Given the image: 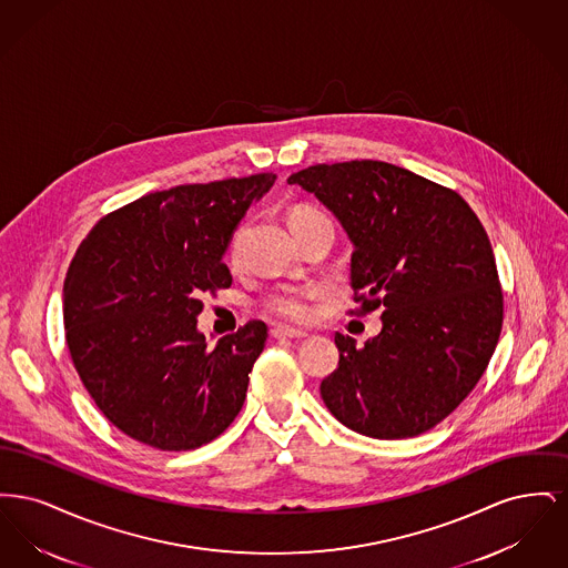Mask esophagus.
Listing matches in <instances>:
<instances>
[{
    "mask_svg": "<svg viewBox=\"0 0 568 568\" xmlns=\"http://www.w3.org/2000/svg\"><path fill=\"white\" fill-rule=\"evenodd\" d=\"M272 336H274V338H304V336H306V332H302V329H294V327L276 325V327H272Z\"/></svg>",
    "mask_w": 568,
    "mask_h": 568,
    "instance_id": "esophagus-1",
    "label": "esophagus"
}]
</instances>
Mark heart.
I'll return each instance as SVG.
<instances>
[{
	"mask_svg": "<svg viewBox=\"0 0 568 568\" xmlns=\"http://www.w3.org/2000/svg\"><path fill=\"white\" fill-rule=\"evenodd\" d=\"M315 216H322V213L313 209H296L290 215V227L300 225L304 221H311ZM244 230L239 227L232 236L230 243V257L236 262L241 257V246H243ZM315 296V290H283L278 294L271 296L266 302V311L285 322H306L311 317V297Z\"/></svg>",
	"mask_w": 568,
	"mask_h": 568,
	"instance_id": "heart-1",
	"label": "heart"
}]
</instances>
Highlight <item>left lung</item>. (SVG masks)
Listing matches in <instances>:
<instances>
[{
    "label": "left lung",
    "mask_w": 568,
    "mask_h": 568,
    "mask_svg": "<svg viewBox=\"0 0 568 568\" xmlns=\"http://www.w3.org/2000/svg\"><path fill=\"white\" fill-rule=\"evenodd\" d=\"M338 219L353 244L359 313L381 311L364 347L336 334L322 381L329 413L371 438L428 433L486 373L503 292L481 221L456 191L394 163H317L287 179Z\"/></svg>",
    "instance_id": "8db88e82"
}]
</instances>
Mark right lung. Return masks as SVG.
<instances>
[{
    "label": "right lung",
    "mask_w": 568,
    "mask_h": 568,
    "mask_svg": "<svg viewBox=\"0 0 568 568\" xmlns=\"http://www.w3.org/2000/svg\"><path fill=\"white\" fill-rule=\"evenodd\" d=\"M274 174L179 185L100 219L63 283L65 343L112 426L162 452L211 443L241 413L268 327L248 322L209 347L206 292L232 285L223 253Z\"/></svg>",
    "instance_id": "add662e5"
}]
</instances>
